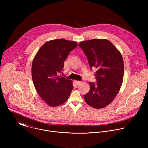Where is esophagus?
<instances>
[{
    "label": "esophagus",
    "instance_id": "esophagus-1",
    "mask_svg": "<svg viewBox=\"0 0 148 148\" xmlns=\"http://www.w3.org/2000/svg\"><path fill=\"white\" fill-rule=\"evenodd\" d=\"M75 83L77 84V85H79V84H81V81H75Z\"/></svg>",
    "mask_w": 148,
    "mask_h": 148
}]
</instances>
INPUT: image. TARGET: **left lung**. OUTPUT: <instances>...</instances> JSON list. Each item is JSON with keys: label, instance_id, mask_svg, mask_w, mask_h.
I'll return each instance as SVG.
<instances>
[{"label": "left lung", "instance_id": "1", "mask_svg": "<svg viewBox=\"0 0 148 148\" xmlns=\"http://www.w3.org/2000/svg\"><path fill=\"white\" fill-rule=\"evenodd\" d=\"M78 46L87 56L91 69H97V83L89 82L90 90L84 95V99L92 108H103L112 102L121 87L124 71L122 56L106 39L83 41Z\"/></svg>", "mask_w": 148, "mask_h": 148}]
</instances>
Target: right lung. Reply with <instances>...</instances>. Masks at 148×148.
<instances>
[{
  "label": "right lung",
  "instance_id": "add662e5",
  "mask_svg": "<svg viewBox=\"0 0 148 148\" xmlns=\"http://www.w3.org/2000/svg\"><path fill=\"white\" fill-rule=\"evenodd\" d=\"M77 45L66 39L50 40L40 47L33 58L32 75L34 87L50 107L64 103L73 89V81L58 74L63 71L65 60Z\"/></svg>",
  "mask_w": 148,
  "mask_h": 148
}]
</instances>
